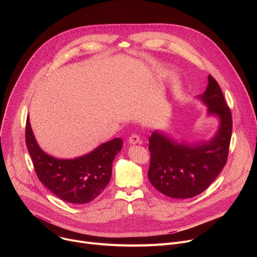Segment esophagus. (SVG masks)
<instances>
[{
	"label": "esophagus",
	"mask_w": 257,
	"mask_h": 257,
	"mask_svg": "<svg viewBox=\"0 0 257 257\" xmlns=\"http://www.w3.org/2000/svg\"><path fill=\"white\" fill-rule=\"evenodd\" d=\"M128 142L130 143V144H136V143H141V141H140V137H139V135L138 134H136V133H133L130 137H129V140H128Z\"/></svg>",
	"instance_id": "obj_1"
}]
</instances>
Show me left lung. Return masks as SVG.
Listing matches in <instances>:
<instances>
[{
  "label": "left lung",
  "mask_w": 257,
  "mask_h": 257,
  "mask_svg": "<svg viewBox=\"0 0 257 257\" xmlns=\"http://www.w3.org/2000/svg\"><path fill=\"white\" fill-rule=\"evenodd\" d=\"M200 99L208 114L218 116V131L208 142L177 143L161 132L150 138L149 179L153 186L172 198H191L203 192L225 167L232 136V114L216 80L208 75V85Z\"/></svg>",
  "instance_id": "left-lung-1"
}]
</instances>
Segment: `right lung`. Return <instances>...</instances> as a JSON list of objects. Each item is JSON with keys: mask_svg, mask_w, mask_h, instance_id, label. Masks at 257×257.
Listing matches in <instances>:
<instances>
[{"mask_svg": "<svg viewBox=\"0 0 257 257\" xmlns=\"http://www.w3.org/2000/svg\"><path fill=\"white\" fill-rule=\"evenodd\" d=\"M25 142L40 181L62 200L75 204L90 202L106 187L112 176L113 161L123 144L121 138H115L83 157L55 159L45 154L36 143L28 118Z\"/></svg>", "mask_w": 257, "mask_h": 257, "instance_id": "right-lung-1", "label": "right lung"}]
</instances>
